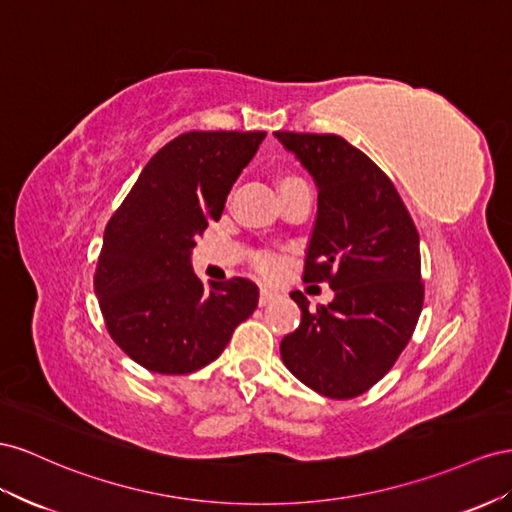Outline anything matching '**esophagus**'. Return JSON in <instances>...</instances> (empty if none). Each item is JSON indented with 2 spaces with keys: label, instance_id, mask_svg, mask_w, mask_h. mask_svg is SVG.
<instances>
[{
  "label": "esophagus",
  "instance_id": "1",
  "mask_svg": "<svg viewBox=\"0 0 512 512\" xmlns=\"http://www.w3.org/2000/svg\"><path fill=\"white\" fill-rule=\"evenodd\" d=\"M276 296V291H272V289H268V287H261V291H259V306H268Z\"/></svg>",
  "mask_w": 512,
  "mask_h": 512
}]
</instances>
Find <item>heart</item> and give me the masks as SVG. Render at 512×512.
Masks as SVG:
<instances>
[{"instance_id":"b5f03b06","label":"heart","mask_w":512,"mask_h":512,"mask_svg":"<svg viewBox=\"0 0 512 512\" xmlns=\"http://www.w3.org/2000/svg\"><path fill=\"white\" fill-rule=\"evenodd\" d=\"M285 180H294V178H285ZM283 180V182H285ZM253 266H255V270L259 272V274H264V276H276L279 274L283 268H285V259L279 255V253H274V251H259V253H255V257H253Z\"/></svg>"}]
</instances>
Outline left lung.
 Wrapping results in <instances>:
<instances>
[{
  "instance_id": "obj_1",
  "label": "left lung",
  "mask_w": 512,
  "mask_h": 512,
  "mask_svg": "<svg viewBox=\"0 0 512 512\" xmlns=\"http://www.w3.org/2000/svg\"><path fill=\"white\" fill-rule=\"evenodd\" d=\"M317 184V218L304 281H326L334 300L302 311L281 341L285 367L330 399L367 392L410 343L425 300L420 236L397 188L373 160L339 135L283 133Z\"/></svg>"
}]
</instances>
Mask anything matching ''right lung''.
<instances>
[{
  "label": "right lung",
  "mask_w": 512,
  "mask_h": 512,
  "mask_svg": "<svg viewBox=\"0 0 512 512\" xmlns=\"http://www.w3.org/2000/svg\"><path fill=\"white\" fill-rule=\"evenodd\" d=\"M264 130H191L160 148L105 229L94 291L105 326L143 369L184 375L223 354L233 330L257 309L259 289L242 276L199 281L195 240L223 214Z\"/></svg>",
  "instance_id": "1"
}]
</instances>
